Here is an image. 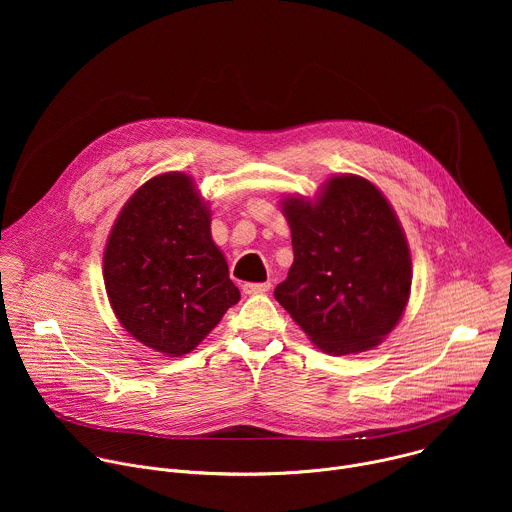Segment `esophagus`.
Segmentation results:
<instances>
[{"label":"esophagus","instance_id":"34e87169","mask_svg":"<svg viewBox=\"0 0 512 512\" xmlns=\"http://www.w3.org/2000/svg\"><path fill=\"white\" fill-rule=\"evenodd\" d=\"M271 287L269 281H263V283H245L243 285V291L247 296H253V294H265V291Z\"/></svg>","mask_w":512,"mask_h":512}]
</instances>
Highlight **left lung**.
Listing matches in <instances>:
<instances>
[{
	"label": "left lung",
	"instance_id": "left-lung-1",
	"mask_svg": "<svg viewBox=\"0 0 512 512\" xmlns=\"http://www.w3.org/2000/svg\"><path fill=\"white\" fill-rule=\"evenodd\" d=\"M291 263L273 296L308 338L334 356L375 348L401 320L411 253L393 206L354 174L326 180L316 200L283 198Z\"/></svg>",
	"mask_w": 512,
	"mask_h": 512
}]
</instances>
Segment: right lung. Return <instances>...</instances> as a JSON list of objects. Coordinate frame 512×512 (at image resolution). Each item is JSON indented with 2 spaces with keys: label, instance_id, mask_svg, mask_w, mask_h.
<instances>
[{
  "label": "right lung",
  "instance_id": "obj_1",
  "mask_svg": "<svg viewBox=\"0 0 512 512\" xmlns=\"http://www.w3.org/2000/svg\"><path fill=\"white\" fill-rule=\"evenodd\" d=\"M103 277L121 326L168 356L194 350L241 300L210 237V210L182 172L148 180L125 202L107 239Z\"/></svg>",
  "mask_w": 512,
  "mask_h": 512
}]
</instances>
